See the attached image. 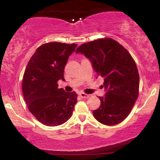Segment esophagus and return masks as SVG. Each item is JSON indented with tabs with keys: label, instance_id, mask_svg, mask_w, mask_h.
<instances>
[{
	"label": "esophagus",
	"instance_id": "1",
	"mask_svg": "<svg viewBox=\"0 0 160 160\" xmlns=\"http://www.w3.org/2000/svg\"><path fill=\"white\" fill-rule=\"evenodd\" d=\"M78 95H79V97L82 98H89V95H87V94L83 93V92L79 93V94H78Z\"/></svg>",
	"mask_w": 160,
	"mask_h": 160
}]
</instances>
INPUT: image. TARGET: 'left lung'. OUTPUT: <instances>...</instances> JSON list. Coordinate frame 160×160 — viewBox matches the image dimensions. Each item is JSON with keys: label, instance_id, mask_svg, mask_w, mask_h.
Instances as JSON below:
<instances>
[{"label": "left lung", "instance_id": "obj_1", "mask_svg": "<svg viewBox=\"0 0 160 160\" xmlns=\"http://www.w3.org/2000/svg\"><path fill=\"white\" fill-rule=\"evenodd\" d=\"M88 58L98 76L104 79L106 93L94 117L106 125H115L129 115L138 96L139 74L128 50L112 38H100L76 50Z\"/></svg>", "mask_w": 160, "mask_h": 160}]
</instances>
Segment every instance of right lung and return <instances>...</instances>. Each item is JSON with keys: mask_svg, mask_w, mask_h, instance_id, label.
Returning a JSON list of instances; mask_svg holds the SVG:
<instances>
[{"mask_svg": "<svg viewBox=\"0 0 160 160\" xmlns=\"http://www.w3.org/2000/svg\"><path fill=\"white\" fill-rule=\"evenodd\" d=\"M77 45L50 42L39 47L25 71L22 92L30 113L49 127L60 125L71 117L77 102L75 92L59 89L58 82L64 81V68Z\"/></svg>", "mask_w": 160, "mask_h": 160, "instance_id": "right-lung-1", "label": "right lung"}]
</instances>
